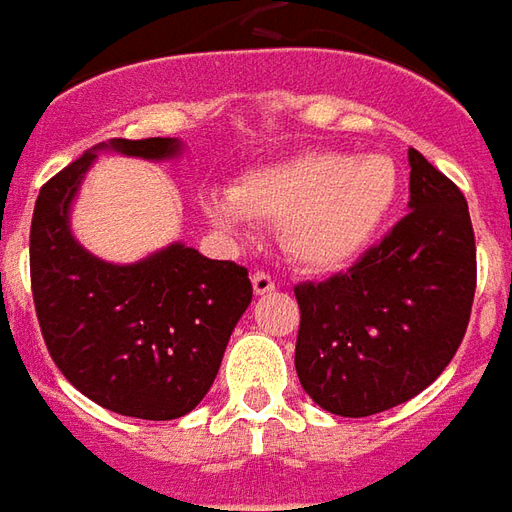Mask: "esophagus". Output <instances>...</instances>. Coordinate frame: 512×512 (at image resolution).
Wrapping results in <instances>:
<instances>
[{"label": "esophagus", "mask_w": 512, "mask_h": 512, "mask_svg": "<svg viewBox=\"0 0 512 512\" xmlns=\"http://www.w3.org/2000/svg\"><path fill=\"white\" fill-rule=\"evenodd\" d=\"M251 283H253V292L256 294L275 292V278H272L270 272H253Z\"/></svg>", "instance_id": "1"}]
</instances>
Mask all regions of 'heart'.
<instances>
[{"label":"heart","instance_id":"b5f03b06","mask_svg":"<svg viewBox=\"0 0 512 512\" xmlns=\"http://www.w3.org/2000/svg\"><path fill=\"white\" fill-rule=\"evenodd\" d=\"M398 169L384 155L305 152L210 190L204 210L220 229L248 218L281 223L283 248L302 267L335 270L376 240L398 201Z\"/></svg>","mask_w":512,"mask_h":512}]
</instances>
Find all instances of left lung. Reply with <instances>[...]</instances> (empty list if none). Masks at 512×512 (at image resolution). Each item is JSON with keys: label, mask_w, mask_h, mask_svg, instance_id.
I'll return each instance as SVG.
<instances>
[{"label": "left lung", "mask_w": 512, "mask_h": 512, "mask_svg": "<svg viewBox=\"0 0 512 512\" xmlns=\"http://www.w3.org/2000/svg\"><path fill=\"white\" fill-rule=\"evenodd\" d=\"M409 215L346 272L294 286V365L327 412L368 417L423 393L464 341L477 286L464 193L409 149Z\"/></svg>", "instance_id": "1"}]
</instances>
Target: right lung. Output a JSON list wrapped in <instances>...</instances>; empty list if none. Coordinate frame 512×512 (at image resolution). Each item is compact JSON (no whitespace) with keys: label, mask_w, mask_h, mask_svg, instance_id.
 <instances>
[{"label":"right lung","mask_w":512,"mask_h":512,"mask_svg":"<svg viewBox=\"0 0 512 512\" xmlns=\"http://www.w3.org/2000/svg\"><path fill=\"white\" fill-rule=\"evenodd\" d=\"M163 160L177 138H111L40 188L29 272L51 360L76 390L125 417L177 420L218 376L231 330L251 305L248 270L174 242L136 264H108L70 231V204L98 149Z\"/></svg>","instance_id":"right-lung-1"}]
</instances>
